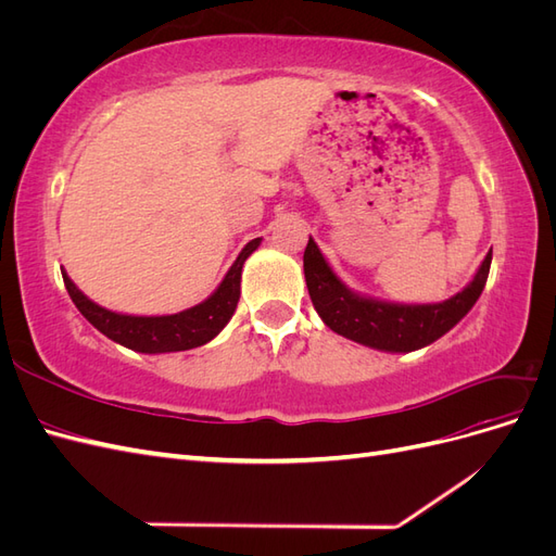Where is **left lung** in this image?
Segmentation results:
<instances>
[{"label": "left lung", "mask_w": 556, "mask_h": 556, "mask_svg": "<svg viewBox=\"0 0 556 556\" xmlns=\"http://www.w3.org/2000/svg\"><path fill=\"white\" fill-rule=\"evenodd\" d=\"M490 266L492 252H486L473 280L441 304H396V301L352 292L333 274L313 239H308L304 252L308 294L323 323L350 341L382 352H413L439 341L476 306L490 276Z\"/></svg>", "instance_id": "1"}]
</instances>
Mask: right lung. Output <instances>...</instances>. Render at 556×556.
Returning <instances> with one entry per match:
<instances>
[{
  "instance_id": "add662e5",
  "label": "right lung",
  "mask_w": 556,
  "mask_h": 556,
  "mask_svg": "<svg viewBox=\"0 0 556 556\" xmlns=\"http://www.w3.org/2000/svg\"><path fill=\"white\" fill-rule=\"evenodd\" d=\"M262 239H252L231 264L223 282L217 285V290L201 301V304L180 311L174 315H125L115 313L104 306L94 304L92 299L83 294L74 280L62 271L66 292H70L72 301L80 315L88 323L109 336L111 341L121 343L134 352H146V355H160V352H180L192 350L199 345H206L213 341L217 333L225 329V325L231 319L233 311H237L239 296H241V271L245 260L260 248Z\"/></svg>"
}]
</instances>
